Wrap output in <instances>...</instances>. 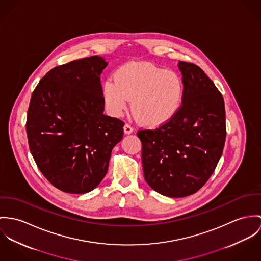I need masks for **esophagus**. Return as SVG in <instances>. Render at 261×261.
Returning <instances> with one entry per match:
<instances>
[{"label": "esophagus", "instance_id": "obj_1", "mask_svg": "<svg viewBox=\"0 0 261 261\" xmlns=\"http://www.w3.org/2000/svg\"><path fill=\"white\" fill-rule=\"evenodd\" d=\"M133 132V128L129 124L124 125V133L125 134H131Z\"/></svg>", "mask_w": 261, "mask_h": 261}]
</instances>
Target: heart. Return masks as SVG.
Here are the masks:
<instances>
[{
    "label": "heart",
    "mask_w": 261,
    "mask_h": 261,
    "mask_svg": "<svg viewBox=\"0 0 261 261\" xmlns=\"http://www.w3.org/2000/svg\"><path fill=\"white\" fill-rule=\"evenodd\" d=\"M184 93V82L178 73L148 62H132L120 67L114 80L105 81L102 92L112 116H120L132 99L134 116L151 127L166 124L178 113Z\"/></svg>",
    "instance_id": "1"
}]
</instances>
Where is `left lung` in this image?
Here are the masks:
<instances>
[{
    "instance_id": "obj_1",
    "label": "left lung",
    "mask_w": 261,
    "mask_h": 261,
    "mask_svg": "<svg viewBox=\"0 0 261 261\" xmlns=\"http://www.w3.org/2000/svg\"><path fill=\"white\" fill-rule=\"evenodd\" d=\"M178 67L185 86L180 110L166 124L137 133L145 181L172 198L194 194L207 182L226 137L221 93L198 66L179 61Z\"/></svg>"
}]
</instances>
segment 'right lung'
<instances>
[{
  "instance_id": "right-lung-1",
  "label": "right lung",
  "mask_w": 261,
  "mask_h": 261,
  "mask_svg": "<svg viewBox=\"0 0 261 261\" xmlns=\"http://www.w3.org/2000/svg\"><path fill=\"white\" fill-rule=\"evenodd\" d=\"M99 56L50 70L35 88L27 114L30 151L42 174L60 190L84 194L108 171L124 123L103 114Z\"/></svg>"
}]
</instances>
